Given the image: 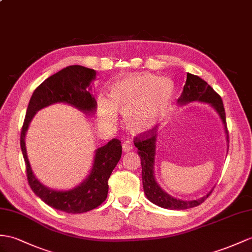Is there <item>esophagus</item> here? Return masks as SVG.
Here are the masks:
<instances>
[{"label":"esophagus","instance_id":"obj_1","mask_svg":"<svg viewBox=\"0 0 252 252\" xmlns=\"http://www.w3.org/2000/svg\"><path fill=\"white\" fill-rule=\"evenodd\" d=\"M122 147H123V151L124 152H128V151H131L132 149H133V145H132V143L130 142V141H125L124 143L122 144Z\"/></svg>","mask_w":252,"mask_h":252}]
</instances>
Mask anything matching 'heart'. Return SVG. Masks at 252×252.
<instances>
[{
	"label": "heart",
	"mask_w": 252,
	"mask_h": 252,
	"mask_svg": "<svg viewBox=\"0 0 252 252\" xmlns=\"http://www.w3.org/2000/svg\"><path fill=\"white\" fill-rule=\"evenodd\" d=\"M173 97V84L169 79L141 73L125 78L111 91V99L98 97V114L102 123L114 125L118 110L125 113L128 127L134 131H145L168 112Z\"/></svg>",
	"instance_id": "1"
}]
</instances>
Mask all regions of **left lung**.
<instances>
[{"label":"left lung","instance_id":"8db88e82","mask_svg":"<svg viewBox=\"0 0 252 252\" xmlns=\"http://www.w3.org/2000/svg\"><path fill=\"white\" fill-rule=\"evenodd\" d=\"M192 101L211 103L212 107H214V109L218 112L220 119H221L223 123L226 141L229 143V131L228 127H226L225 112L221 97L203 79L188 72L183 93L179 99H177V102L180 105H185V103ZM156 140V127H153L152 129L138 134L133 140V143L138 149V154L141 159V165H142V183L146 198L152 203L163 208H168V210H187V208H191L203 203L208 198V195L212 193V191L207 193L205 197L198 200L183 201L171 197L158 185L154 175Z\"/></svg>","mask_w":252,"mask_h":252}]
</instances>
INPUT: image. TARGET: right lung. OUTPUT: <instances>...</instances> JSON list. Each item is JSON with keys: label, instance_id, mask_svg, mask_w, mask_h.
<instances>
[{"label": "right lung", "instance_id": "1", "mask_svg": "<svg viewBox=\"0 0 252 252\" xmlns=\"http://www.w3.org/2000/svg\"><path fill=\"white\" fill-rule=\"evenodd\" d=\"M95 76L96 71L94 69L80 65H71L46 79L31 97L20 134V145L30 187L46 204L69 214L92 211L107 199L108 180L122 156L121 141L112 139L106 145L97 149L93 168L88 179L76 188L63 191L48 188L36 179L27 156L24 139L35 113L53 103L64 102L85 113L94 112L96 100L90 93V84L95 79Z\"/></svg>", "mask_w": 252, "mask_h": 252}]
</instances>
